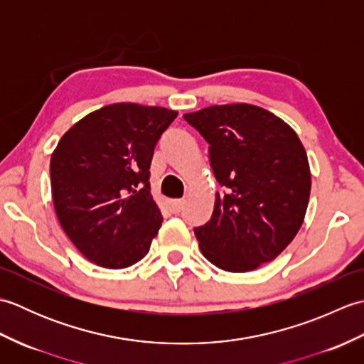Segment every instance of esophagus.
<instances>
[{
    "label": "esophagus",
    "mask_w": 364,
    "mask_h": 364,
    "mask_svg": "<svg viewBox=\"0 0 364 364\" xmlns=\"http://www.w3.org/2000/svg\"><path fill=\"white\" fill-rule=\"evenodd\" d=\"M183 206H184V200H170L168 202L170 211L173 214H180L183 211Z\"/></svg>",
    "instance_id": "34e87169"
}]
</instances>
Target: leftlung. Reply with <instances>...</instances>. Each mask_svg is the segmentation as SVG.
<instances>
[{
  "mask_svg": "<svg viewBox=\"0 0 364 364\" xmlns=\"http://www.w3.org/2000/svg\"><path fill=\"white\" fill-rule=\"evenodd\" d=\"M208 142L222 192L210 222L194 228L203 257L227 272L275 259L296 237L311 191L296 131L259 106L235 103L184 114Z\"/></svg>",
  "mask_w": 364,
  "mask_h": 364,
  "instance_id": "obj_1",
  "label": "left lung"
}]
</instances>
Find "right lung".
Listing matches in <instances>:
<instances>
[{
  "label": "right lung",
  "instance_id": "add662e5",
  "mask_svg": "<svg viewBox=\"0 0 364 364\" xmlns=\"http://www.w3.org/2000/svg\"><path fill=\"white\" fill-rule=\"evenodd\" d=\"M178 112L114 103L76 122L51 154V194L60 227L89 261L123 269L141 261L162 215L150 194V164Z\"/></svg>",
  "mask_w": 364,
  "mask_h": 364
}]
</instances>
